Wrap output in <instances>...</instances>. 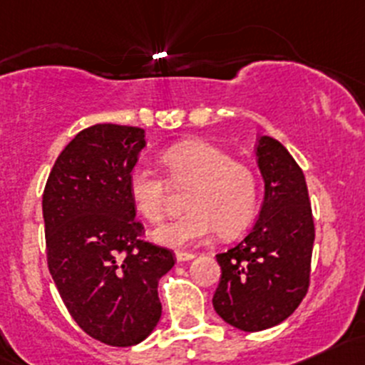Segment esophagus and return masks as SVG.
Listing matches in <instances>:
<instances>
[{
  "mask_svg": "<svg viewBox=\"0 0 365 365\" xmlns=\"http://www.w3.org/2000/svg\"><path fill=\"white\" fill-rule=\"evenodd\" d=\"M176 262L183 263V262H190V259L195 258V255L192 253H183V251H176Z\"/></svg>",
  "mask_w": 365,
  "mask_h": 365,
  "instance_id": "34e87169",
  "label": "esophagus"
}]
</instances>
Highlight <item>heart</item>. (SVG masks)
I'll return each mask as SVG.
<instances>
[{
  "label": "heart",
  "instance_id": "heart-1",
  "mask_svg": "<svg viewBox=\"0 0 365 365\" xmlns=\"http://www.w3.org/2000/svg\"><path fill=\"white\" fill-rule=\"evenodd\" d=\"M171 183L190 187L185 207L189 213L155 228L152 237L168 247L204 242L216 228L235 234L255 213L258 180L246 164L235 163L225 150L201 140H187L168 147L161 155ZM128 192L135 210L150 223L166 211L168 185L158 171L137 164L128 175Z\"/></svg>",
  "mask_w": 365,
  "mask_h": 365
}]
</instances>
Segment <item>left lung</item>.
<instances>
[{
  "instance_id": "1",
  "label": "left lung",
  "mask_w": 365,
  "mask_h": 365,
  "mask_svg": "<svg viewBox=\"0 0 365 365\" xmlns=\"http://www.w3.org/2000/svg\"><path fill=\"white\" fill-rule=\"evenodd\" d=\"M256 163L265 183L250 234L227 253L213 296L216 314L246 332L274 327L305 298L315 228L302 168L279 140L259 137Z\"/></svg>"
}]
</instances>
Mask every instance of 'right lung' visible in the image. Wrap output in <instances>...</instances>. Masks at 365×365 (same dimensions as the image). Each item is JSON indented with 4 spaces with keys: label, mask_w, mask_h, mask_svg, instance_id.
Returning <instances> with one entry per match:
<instances>
[{
    "label": "right lung",
    "mask_w": 365,
    "mask_h": 365,
    "mask_svg": "<svg viewBox=\"0 0 365 365\" xmlns=\"http://www.w3.org/2000/svg\"><path fill=\"white\" fill-rule=\"evenodd\" d=\"M145 145L142 128H86L60 152L43 192L51 279L76 324L110 346L154 331L159 279L175 265L170 250L138 239L128 175Z\"/></svg>",
    "instance_id": "obj_1"
}]
</instances>
